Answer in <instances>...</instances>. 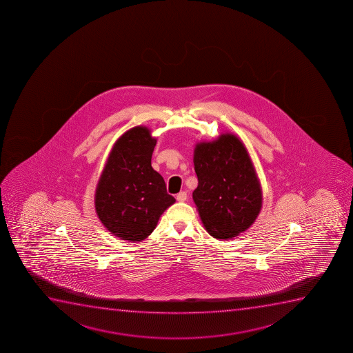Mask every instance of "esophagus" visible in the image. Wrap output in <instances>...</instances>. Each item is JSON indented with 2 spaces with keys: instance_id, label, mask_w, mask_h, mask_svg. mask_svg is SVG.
Segmentation results:
<instances>
[{
  "instance_id": "1",
  "label": "esophagus",
  "mask_w": 353,
  "mask_h": 353,
  "mask_svg": "<svg viewBox=\"0 0 353 353\" xmlns=\"http://www.w3.org/2000/svg\"><path fill=\"white\" fill-rule=\"evenodd\" d=\"M188 195L185 191H181L179 195L176 196V199L179 201V202H184L185 199H187Z\"/></svg>"
}]
</instances>
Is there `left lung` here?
I'll return each instance as SVG.
<instances>
[{
  "label": "left lung",
  "mask_w": 353,
  "mask_h": 353,
  "mask_svg": "<svg viewBox=\"0 0 353 353\" xmlns=\"http://www.w3.org/2000/svg\"><path fill=\"white\" fill-rule=\"evenodd\" d=\"M199 185L192 192L204 228L217 240H230L255 222L262 188L243 141L234 133L199 141L194 149Z\"/></svg>",
  "instance_id": "1"
}]
</instances>
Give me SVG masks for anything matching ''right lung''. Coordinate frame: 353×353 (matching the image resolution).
Instances as JSON below:
<instances>
[{"label":"right lung","instance_id":"1","mask_svg":"<svg viewBox=\"0 0 353 353\" xmlns=\"http://www.w3.org/2000/svg\"><path fill=\"white\" fill-rule=\"evenodd\" d=\"M156 143L146 126L128 130L113 144L97 184L94 207L100 222L129 242L145 240L176 202L151 166Z\"/></svg>","mask_w":353,"mask_h":353}]
</instances>
